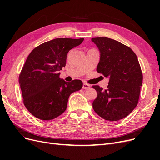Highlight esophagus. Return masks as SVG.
Listing matches in <instances>:
<instances>
[{
  "label": "esophagus",
  "mask_w": 160,
  "mask_h": 160,
  "mask_svg": "<svg viewBox=\"0 0 160 160\" xmlns=\"http://www.w3.org/2000/svg\"><path fill=\"white\" fill-rule=\"evenodd\" d=\"M82 88H83V89H89L90 88V85H88V83H84L83 84V87H82Z\"/></svg>",
  "instance_id": "obj_1"
}]
</instances>
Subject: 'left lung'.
<instances>
[{
  "label": "left lung",
  "mask_w": 160,
  "mask_h": 160,
  "mask_svg": "<svg viewBox=\"0 0 160 160\" xmlns=\"http://www.w3.org/2000/svg\"><path fill=\"white\" fill-rule=\"evenodd\" d=\"M98 47L100 60L97 71L109 79L108 89L98 85L93 108L101 118L118 121L136 107L142 85L143 75L135 52L119 41L108 37L92 38Z\"/></svg>",
  "instance_id": "8db88e82"
}]
</instances>
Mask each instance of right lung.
<instances>
[{
  "instance_id": "1",
  "label": "right lung",
  "mask_w": 160,
  "mask_h": 160,
  "mask_svg": "<svg viewBox=\"0 0 160 160\" xmlns=\"http://www.w3.org/2000/svg\"><path fill=\"white\" fill-rule=\"evenodd\" d=\"M84 38H58L34 49L19 75L23 103L29 112L41 120H51L67 109L70 95L83 87L81 80L66 82L59 77L67 53Z\"/></svg>"
}]
</instances>
